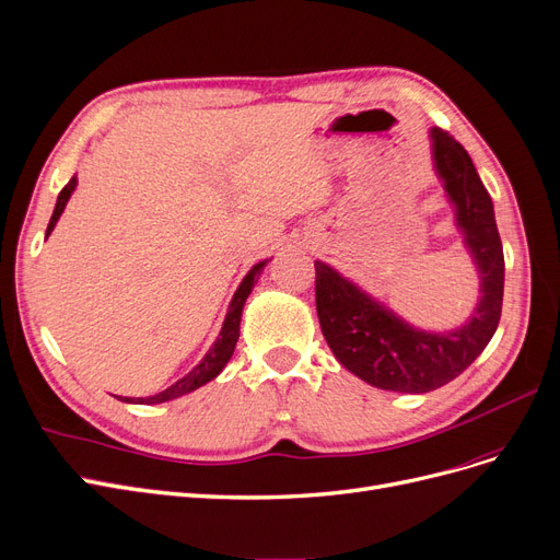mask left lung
Returning <instances> with one entry per match:
<instances>
[{
    "instance_id": "8db88e82",
    "label": "left lung",
    "mask_w": 560,
    "mask_h": 560,
    "mask_svg": "<svg viewBox=\"0 0 560 560\" xmlns=\"http://www.w3.org/2000/svg\"><path fill=\"white\" fill-rule=\"evenodd\" d=\"M433 171L454 207V223L480 277L470 318L447 332L412 327L335 267L316 260V312L335 358L378 389L424 395L464 374L501 320L505 260L493 202L468 152L443 129H431Z\"/></svg>"
}]
</instances>
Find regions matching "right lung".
Listing matches in <instances>:
<instances>
[{
    "label": "right lung",
    "mask_w": 560,
    "mask_h": 560,
    "mask_svg": "<svg viewBox=\"0 0 560 560\" xmlns=\"http://www.w3.org/2000/svg\"><path fill=\"white\" fill-rule=\"evenodd\" d=\"M75 184H78V177L73 175V177L69 179V184L65 186V189L59 191L57 205H55V212H52V217H50L48 231H46V240H48V235L52 233V228L57 225L61 212H65V207H67L71 194L75 191ZM265 265H267V260H260V262H256L252 269H248V275L242 279L240 288H237L233 300H231V306H228V314H225V320H223V325H221V332H219L217 341L212 343L210 350H207L205 358L189 371V374L182 376V378H179L177 383H173L171 387H165L163 392H159V395L138 397V399L124 397V399H119V401H127V404H148V406H150V404H163V401H173V399H177V397L189 395V392L202 387L205 383L214 381V378L221 374V371H223V366L228 364V360L233 358L235 343H237V339H240V320H242L244 302H246L248 295H252L258 277L262 275V267H265Z\"/></svg>",
    "instance_id": "1"
}]
</instances>
